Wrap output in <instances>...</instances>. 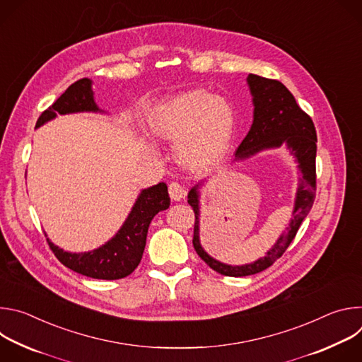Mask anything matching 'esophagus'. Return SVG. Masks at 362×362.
I'll list each match as a JSON object with an SVG mask.
<instances>
[{
    "instance_id": "1",
    "label": "esophagus",
    "mask_w": 362,
    "mask_h": 362,
    "mask_svg": "<svg viewBox=\"0 0 362 362\" xmlns=\"http://www.w3.org/2000/svg\"><path fill=\"white\" fill-rule=\"evenodd\" d=\"M169 194L173 200H182L186 196L185 187L179 182H170L169 185Z\"/></svg>"
}]
</instances>
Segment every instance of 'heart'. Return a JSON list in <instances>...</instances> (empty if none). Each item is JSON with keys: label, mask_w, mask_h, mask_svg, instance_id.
Segmentation results:
<instances>
[{"label": "heart", "mask_w": 362, "mask_h": 362, "mask_svg": "<svg viewBox=\"0 0 362 362\" xmlns=\"http://www.w3.org/2000/svg\"><path fill=\"white\" fill-rule=\"evenodd\" d=\"M153 132L177 140L176 153L189 168H204L219 160L235 132L230 103L206 91L175 95L151 115Z\"/></svg>", "instance_id": "heart-1"}]
</instances>
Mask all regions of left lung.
I'll return each instance as SVG.
<instances>
[{
  "label": "left lung",
  "mask_w": 362,
  "mask_h": 362,
  "mask_svg": "<svg viewBox=\"0 0 362 362\" xmlns=\"http://www.w3.org/2000/svg\"><path fill=\"white\" fill-rule=\"evenodd\" d=\"M247 84L253 95V123L236 150V160L249 158L264 148L286 144L299 163L302 177L295 199L293 219L291 221L286 233H282L267 256L253 264L242 267L221 264L203 250L199 240L197 186L189 192L187 203L194 212L193 246L206 264L225 276H247L262 272L279 259L296 236L302 221L311 211L317 190V132L313 119L298 106L292 93L281 81L249 74Z\"/></svg>",
  "instance_id": "obj_1"
}]
</instances>
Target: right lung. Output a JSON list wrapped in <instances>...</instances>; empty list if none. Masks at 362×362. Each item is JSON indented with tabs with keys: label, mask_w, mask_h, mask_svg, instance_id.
<instances>
[{
	"label": "right lung",
	"mask_w": 362,
	"mask_h": 362,
	"mask_svg": "<svg viewBox=\"0 0 362 362\" xmlns=\"http://www.w3.org/2000/svg\"><path fill=\"white\" fill-rule=\"evenodd\" d=\"M77 112H98L94 103L91 81L81 78L73 83L47 110L41 113L35 127L59 115ZM170 197L166 183L144 189L117 235L98 249L84 253L64 252L47 239L57 259L71 271L94 279H122L130 275L141 261L147 229L151 219L169 208Z\"/></svg>",
	"instance_id": "obj_1"
}]
</instances>
